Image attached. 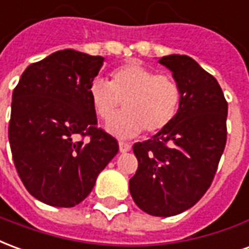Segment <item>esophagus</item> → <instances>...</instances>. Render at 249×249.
Instances as JSON below:
<instances>
[{"instance_id":"esophagus-1","label":"esophagus","mask_w":249,"mask_h":249,"mask_svg":"<svg viewBox=\"0 0 249 249\" xmlns=\"http://www.w3.org/2000/svg\"><path fill=\"white\" fill-rule=\"evenodd\" d=\"M119 146H120V152L121 153H125V152L130 151V144H128V142H124V141H120L119 142Z\"/></svg>"}]
</instances>
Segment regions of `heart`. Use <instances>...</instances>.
<instances>
[{
	"mask_svg": "<svg viewBox=\"0 0 249 249\" xmlns=\"http://www.w3.org/2000/svg\"><path fill=\"white\" fill-rule=\"evenodd\" d=\"M112 80L96 77L89 85V98L100 119H111L124 104L125 112L110 120L112 135L129 139L145 129L161 132L178 116L181 90L171 74L156 73L141 62L132 61L116 68Z\"/></svg>",
	"mask_w": 249,
	"mask_h": 249,
	"instance_id": "obj_1",
	"label": "heart"
}]
</instances>
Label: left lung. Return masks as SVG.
Listing matches in <instances>:
<instances>
[{"label": "left lung", "instance_id": "8db88e82", "mask_svg": "<svg viewBox=\"0 0 249 249\" xmlns=\"http://www.w3.org/2000/svg\"><path fill=\"white\" fill-rule=\"evenodd\" d=\"M159 62L178 82L181 103L172 124L133 145L139 167L129 191L144 212L168 217L193 207L213 181L227 142L228 103L216 78L191 57Z\"/></svg>", "mask_w": 249, "mask_h": 249}]
</instances>
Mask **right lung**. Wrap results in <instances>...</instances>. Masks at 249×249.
Segmentation results:
<instances>
[{
	"instance_id": "obj_1",
	"label": "right lung",
	"mask_w": 249,
	"mask_h": 249,
	"mask_svg": "<svg viewBox=\"0 0 249 249\" xmlns=\"http://www.w3.org/2000/svg\"><path fill=\"white\" fill-rule=\"evenodd\" d=\"M103 64L101 56L58 51L28 66L14 88L9 123L14 165L42 203L62 208L81 203L119 152L113 136L97 128L89 98Z\"/></svg>"
}]
</instances>
